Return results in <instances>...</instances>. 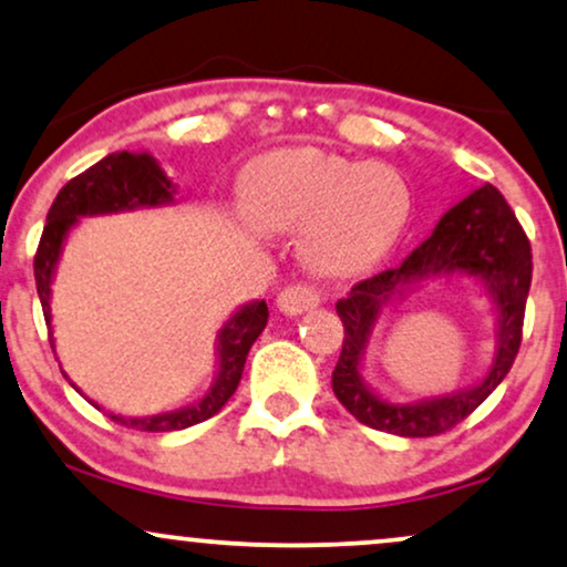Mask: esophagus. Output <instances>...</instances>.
I'll use <instances>...</instances> for the list:
<instances>
[{"instance_id": "obj_1", "label": "esophagus", "mask_w": 567, "mask_h": 567, "mask_svg": "<svg viewBox=\"0 0 567 567\" xmlns=\"http://www.w3.org/2000/svg\"><path fill=\"white\" fill-rule=\"evenodd\" d=\"M318 305H320V293L315 291L312 286H301V284L284 289L276 299V307L284 315H301L307 310H315Z\"/></svg>"}]
</instances>
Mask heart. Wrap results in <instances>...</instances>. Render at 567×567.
I'll return each instance as SVG.
<instances>
[{"label": "heart", "instance_id": "b5f03b06", "mask_svg": "<svg viewBox=\"0 0 567 567\" xmlns=\"http://www.w3.org/2000/svg\"><path fill=\"white\" fill-rule=\"evenodd\" d=\"M247 210L262 231L301 229V260L341 278L391 252L409 224L411 189L393 166L289 148L249 168Z\"/></svg>", "mask_w": 567, "mask_h": 567}]
</instances>
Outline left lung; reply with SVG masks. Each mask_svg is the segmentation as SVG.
<instances>
[{
	"label": "left lung",
	"mask_w": 567,
	"mask_h": 567,
	"mask_svg": "<svg viewBox=\"0 0 567 567\" xmlns=\"http://www.w3.org/2000/svg\"><path fill=\"white\" fill-rule=\"evenodd\" d=\"M458 275L488 293L496 315V354L488 372L468 389L425 396L401 404L380 396L363 380V354L379 315L422 280ZM528 286H532V245L513 216L511 205L492 185L474 189L455 203L427 239L399 268L382 270L349 291L336 305L343 322L341 357L333 370L336 399L372 430L401 437H432L455 427L495 391L520 347V328Z\"/></svg>",
	"instance_id": "obj_1"
}]
</instances>
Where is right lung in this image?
Segmentation results:
<instances>
[{"instance_id":"1","label":"right lung","mask_w":567,"mask_h":567,"mask_svg":"<svg viewBox=\"0 0 567 567\" xmlns=\"http://www.w3.org/2000/svg\"><path fill=\"white\" fill-rule=\"evenodd\" d=\"M176 185L168 179L164 168L148 151H120L109 153L99 164L85 168L75 179L59 189L56 200L51 203L47 226H43L39 252L33 260L35 289L43 307V318L51 330V284H54L59 257L70 231L87 216H109V213H130L140 208H164L172 205ZM268 326V305L262 299L247 301L229 315V320L218 328L216 336V378L208 393L187 403V406L166 411L153 416H122L106 411L116 424L143 432H176L205 422L224 409V403L237 391L249 349ZM54 349V333H49ZM68 378V372H62ZM70 380V378H68ZM78 393H83L75 382H70ZM93 403V401H91ZM101 409L99 403H93Z\"/></svg>"}]
</instances>
